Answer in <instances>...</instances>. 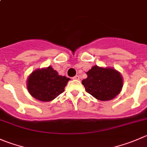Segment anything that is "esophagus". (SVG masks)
<instances>
[{
	"mask_svg": "<svg viewBox=\"0 0 147 147\" xmlns=\"http://www.w3.org/2000/svg\"><path fill=\"white\" fill-rule=\"evenodd\" d=\"M80 75H75V77H73V78H72V79L73 80H80Z\"/></svg>",
	"mask_w": 147,
	"mask_h": 147,
	"instance_id": "34e87169",
	"label": "esophagus"
}]
</instances>
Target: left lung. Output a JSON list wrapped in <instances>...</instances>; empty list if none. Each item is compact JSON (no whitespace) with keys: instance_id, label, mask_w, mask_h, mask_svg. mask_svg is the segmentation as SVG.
I'll return each instance as SVG.
<instances>
[{"instance_id":"1","label":"left lung","mask_w":147,"mask_h":147,"mask_svg":"<svg viewBox=\"0 0 147 147\" xmlns=\"http://www.w3.org/2000/svg\"><path fill=\"white\" fill-rule=\"evenodd\" d=\"M88 78L82 81L85 90L100 100H110L116 98L123 88V78L112 67L95 65L86 72Z\"/></svg>"}]
</instances>
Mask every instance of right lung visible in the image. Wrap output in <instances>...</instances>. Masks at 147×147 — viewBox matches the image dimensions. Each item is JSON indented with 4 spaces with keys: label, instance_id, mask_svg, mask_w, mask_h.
<instances>
[{
    "label": "right lung",
    "instance_id": "add662e5",
    "mask_svg": "<svg viewBox=\"0 0 147 147\" xmlns=\"http://www.w3.org/2000/svg\"><path fill=\"white\" fill-rule=\"evenodd\" d=\"M69 80L67 77L59 75L52 66H49L31 72L27 79L26 88L33 98L49 102L65 91Z\"/></svg>",
    "mask_w": 147,
    "mask_h": 147
}]
</instances>
